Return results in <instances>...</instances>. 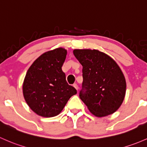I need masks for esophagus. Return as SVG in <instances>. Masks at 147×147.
Returning a JSON list of instances; mask_svg holds the SVG:
<instances>
[{
    "instance_id": "34e87169",
    "label": "esophagus",
    "mask_w": 147,
    "mask_h": 147,
    "mask_svg": "<svg viewBox=\"0 0 147 147\" xmlns=\"http://www.w3.org/2000/svg\"><path fill=\"white\" fill-rule=\"evenodd\" d=\"M73 86L75 88V89H77V90H78V89H79V86H78V85L77 84H73Z\"/></svg>"
}]
</instances>
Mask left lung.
<instances>
[{"instance_id":"8db88e82","label":"left lung","mask_w":147,"mask_h":147,"mask_svg":"<svg viewBox=\"0 0 147 147\" xmlns=\"http://www.w3.org/2000/svg\"><path fill=\"white\" fill-rule=\"evenodd\" d=\"M73 53L83 67L80 99L96 116L113 113L123 103L126 91L125 79L119 66L99 51L75 49Z\"/></svg>"}]
</instances>
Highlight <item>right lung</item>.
<instances>
[{"instance_id":"1","label":"right lung","mask_w":147,"mask_h":147,"mask_svg":"<svg viewBox=\"0 0 147 147\" xmlns=\"http://www.w3.org/2000/svg\"><path fill=\"white\" fill-rule=\"evenodd\" d=\"M67 51L63 48L44 53L30 66L23 84L24 99L37 115L51 118L63 111L77 90L66 81L62 66Z\"/></svg>"}]
</instances>
